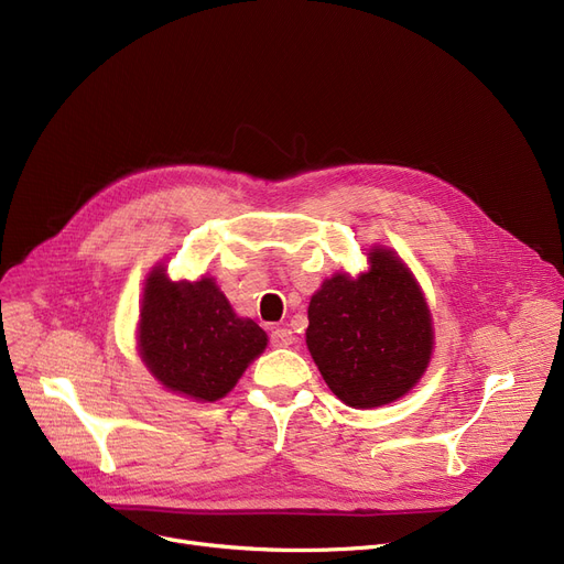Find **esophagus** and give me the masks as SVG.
<instances>
[{"label": "esophagus", "mask_w": 564, "mask_h": 564, "mask_svg": "<svg viewBox=\"0 0 564 564\" xmlns=\"http://www.w3.org/2000/svg\"><path fill=\"white\" fill-rule=\"evenodd\" d=\"M292 340H294V336H292V332L285 329V327H274L272 334H270L272 347H288V345H292Z\"/></svg>", "instance_id": "obj_1"}]
</instances>
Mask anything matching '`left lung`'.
Wrapping results in <instances>:
<instances>
[{
	"mask_svg": "<svg viewBox=\"0 0 564 564\" xmlns=\"http://www.w3.org/2000/svg\"><path fill=\"white\" fill-rule=\"evenodd\" d=\"M368 272L336 274L308 304L306 345L332 393L354 409L395 402L427 370L434 329L409 267L375 247Z\"/></svg>",
	"mask_w": 564,
	"mask_h": 564,
	"instance_id": "8db88e82",
	"label": "left lung"
}]
</instances>
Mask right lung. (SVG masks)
<instances>
[{
	"label": "right lung",
	"instance_id": "add662e5",
	"mask_svg": "<svg viewBox=\"0 0 564 564\" xmlns=\"http://www.w3.org/2000/svg\"><path fill=\"white\" fill-rule=\"evenodd\" d=\"M267 347V334L237 317L215 279L171 281L164 267L145 279L139 354L171 393L196 402L224 398Z\"/></svg>",
	"mask_w": 564,
	"mask_h": 564
}]
</instances>
